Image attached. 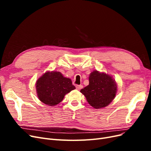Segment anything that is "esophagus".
I'll list each match as a JSON object with an SVG mask.
<instances>
[{
  "label": "esophagus",
  "mask_w": 151,
  "mask_h": 151,
  "mask_svg": "<svg viewBox=\"0 0 151 151\" xmlns=\"http://www.w3.org/2000/svg\"><path fill=\"white\" fill-rule=\"evenodd\" d=\"M76 89L77 90H80V89H81L82 88H83V85H76Z\"/></svg>",
  "instance_id": "34e87169"
}]
</instances>
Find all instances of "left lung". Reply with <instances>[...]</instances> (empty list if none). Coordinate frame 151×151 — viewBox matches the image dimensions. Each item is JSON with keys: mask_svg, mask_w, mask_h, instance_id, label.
I'll use <instances>...</instances> for the list:
<instances>
[{"mask_svg": "<svg viewBox=\"0 0 151 151\" xmlns=\"http://www.w3.org/2000/svg\"><path fill=\"white\" fill-rule=\"evenodd\" d=\"M89 84L81 90L88 103L96 109L107 106L115 98L117 86L113 77L97 70L91 72Z\"/></svg>", "mask_w": 151, "mask_h": 151, "instance_id": "8db88e82", "label": "left lung"}]
</instances>
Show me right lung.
Masks as SVG:
<instances>
[{
	"instance_id": "obj_1",
	"label": "right lung",
	"mask_w": 151,
	"mask_h": 151,
	"mask_svg": "<svg viewBox=\"0 0 151 151\" xmlns=\"http://www.w3.org/2000/svg\"><path fill=\"white\" fill-rule=\"evenodd\" d=\"M76 89L70 79L60 72H47L36 81V89L39 99L48 106L60 103L65 95Z\"/></svg>"
}]
</instances>
